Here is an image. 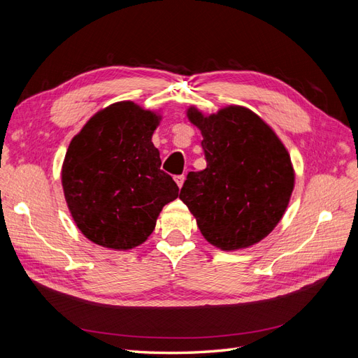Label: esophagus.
<instances>
[{
	"label": "esophagus",
	"mask_w": 358,
	"mask_h": 358,
	"mask_svg": "<svg viewBox=\"0 0 358 358\" xmlns=\"http://www.w3.org/2000/svg\"><path fill=\"white\" fill-rule=\"evenodd\" d=\"M175 180H176V183H178V187L180 188L183 180H185V176H183V175H176V176H175Z\"/></svg>",
	"instance_id": "obj_1"
}]
</instances>
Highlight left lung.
Segmentation results:
<instances>
[{
	"label": "left lung",
	"instance_id": "1",
	"mask_svg": "<svg viewBox=\"0 0 358 358\" xmlns=\"http://www.w3.org/2000/svg\"><path fill=\"white\" fill-rule=\"evenodd\" d=\"M188 116L203 134L206 169L189 171L179 199L206 241L224 251L251 246L272 231L287 209L294 171L284 145L262 119L230 106Z\"/></svg>",
	"mask_w": 358,
	"mask_h": 358
}]
</instances>
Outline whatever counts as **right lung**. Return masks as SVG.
<instances>
[{
    "label": "right lung",
    "mask_w": 358,
    "mask_h": 358,
    "mask_svg": "<svg viewBox=\"0 0 358 358\" xmlns=\"http://www.w3.org/2000/svg\"><path fill=\"white\" fill-rule=\"evenodd\" d=\"M158 116L131 101L92 116L69 146L62 187L79 230L96 245L131 249L154 231L161 209L179 196L162 171L152 134Z\"/></svg>",
    "instance_id": "right-lung-1"
}]
</instances>
